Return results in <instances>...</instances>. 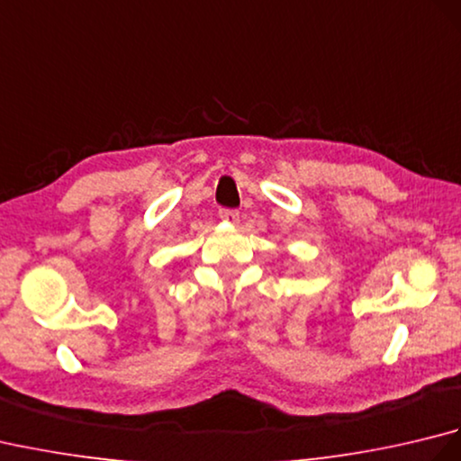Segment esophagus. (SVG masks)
<instances>
[{
    "label": "esophagus",
    "mask_w": 461,
    "mask_h": 461,
    "mask_svg": "<svg viewBox=\"0 0 461 461\" xmlns=\"http://www.w3.org/2000/svg\"><path fill=\"white\" fill-rule=\"evenodd\" d=\"M220 218L223 221H230V223H238L240 221V212L238 210H220Z\"/></svg>",
    "instance_id": "esophagus-1"
}]
</instances>
